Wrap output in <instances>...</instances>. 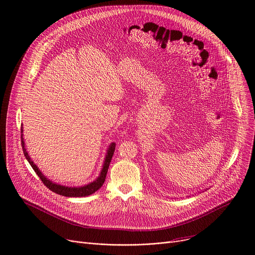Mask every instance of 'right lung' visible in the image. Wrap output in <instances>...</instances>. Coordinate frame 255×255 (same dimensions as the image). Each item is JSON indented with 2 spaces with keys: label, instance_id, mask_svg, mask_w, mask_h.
<instances>
[{
  "label": "right lung",
  "instance_id": "add662e5",
  "mask_svg": "<svg viewBox=\"0 0 255 255\" xmlns=\"http://www.w3.org/2000/svg\"><path fill=\"white\" fill-rule=\"evenodd\" d=\"M23 127L21 129L22 135H21V141H22V148H23V152L24 155L26 157V159L28 160V162L30 163V165L32 166V168L34 169V171L37 173V175L40 177V179L43 181V183L53 192L60 194L62 196H66V197H85L91 195L93 193H95L98 189H100L106 179V175L108 172V168L111 162V159L113 157L114 151H115V143H111L108 147L106 156H105V160H104V164L103 167L101 169V172L99 174V176L97 177V179H95L94 181L86 184V185H82V186H65V185H61L58 183L53 182L52 180L48 179L39 169V167L34 163V161L32 160V158L30 157L27 149H26V145H25V139L23 137Z\"/></svg>",
  "mask_w": 255,
  "mask_h": 255
}]
</instances>
